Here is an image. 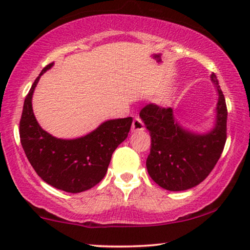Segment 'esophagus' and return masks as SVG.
Here are the masks:
<instances>
[{"mask_svg":"<svg viewBox=\"0 0 250 250\" xmlns=\"http://www.w3.org/2000/svg\"><path fill=\"white\" fill-rule=\"evenodd\" d=\"M132 132H141L145 129V124L139 117H135L132 123Z\"/></svg>","mask_w":250,"mask_h":250,"instance_id":"1","label":"esophagus"}]
</instances>
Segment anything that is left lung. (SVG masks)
<instances>
[{"instance_id":"8db88e82","label":"left lung","mask_w":250,"mask_h":250,"mask_svg":"<svg viewBox=\"0 0 250 250\" xmlns=\"http://www.w3.org/2000/svg\"><path fill=\"white\" fill-rule=\"evenodd\" d=\"M210 78L217 88L218 100L216 121L209 132L199 134L183 128L174 117L172 108L150 104L140 112L151 136L146 169L164 189L183 191L198 186L209 175L223 151L228 109L215 74Z\"/></svg>"}]
</instances>
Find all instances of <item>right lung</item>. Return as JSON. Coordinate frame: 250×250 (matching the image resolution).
Segmentation results:
<instances>
[{"label":"right lung","instance_id":"add662e5","mask_svg":"<svg viewBox=\"0 0 250 250\" xmlns=\"http://www.w3.org/2000/svg\"><path fill=\"white\" fill-rule=\"evenodd\" d=\"M52 66L53 62L43 68L23 102L20 142L30 165L44 182L66 192H83L104 179L112 152L127 138L133 119L105 121L77 139H58L49 134L36 121L32 99L40 77Z\"/></svg>","mask_w":250,"mask_h":250}]
</instances>
